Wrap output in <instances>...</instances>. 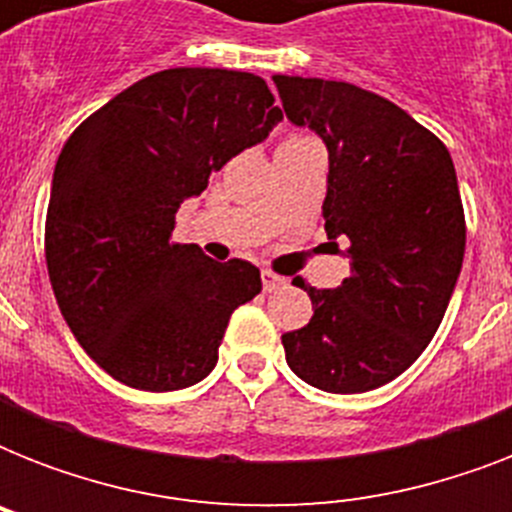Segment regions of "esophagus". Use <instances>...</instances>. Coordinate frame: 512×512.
Wrapping results in <instances>:
<instances>
[{
  "instance_id": "34e87169",
  "label": "esophagus",
  "mask_w": 512,
  "mask_h": 512,
  "mask_svg": "<svg viewBox=\"0 0 512 512\" xmlns=\"http://www.w3.org/2000/svg\"><path fill=\"white\" fill-rule=\"evenodd\" d=\"M260 279H263L265 292H276V289H281L284 284H287V279H281L279 273H273V271H263L260 273Z\"/></svg>"
}]
</instances>
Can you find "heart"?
Returning <instances> with one entry per match:
<instances>
[{
    "label": "heart",
    "mask_w": 512,
    "mask_h": 512,
    "mask_svg": "<svg viewBox=\"0 0 512 512\" xmlns=\"http://www.w3.org/2000/svg\"><path fill=\"white\" fill-rule=\"evenodd\" d=\"M303 138V135H292V138H287V140H300Z\"/></svg>",
    "instance_id": "obj_1"
}]
</instances>
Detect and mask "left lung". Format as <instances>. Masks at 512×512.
Listing matches in <instances>:
<instances>
[{"mask_svg":"<svg viewBox=\"0 0 512 512\" xmlns=\"http://www.w3.org/2000/svg\"><path fill=\"white\" fill-rule=\"evenodd\" d=\"M284 114L329 151L324 228L348 241L350 276L305 289L313 316L281 335L289 369L327 393H366L420 358L465 257L457 172L404 108L348 82L273 76ZM340 252V249H337Z\"/></svg>","mask_w":512,"mask_h":512,"instance_id":"8db88e82","label":"left lung"}]
</instances>
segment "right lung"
<instances>
[{"label": "right lung", "mask_w": 512, "mask_h": 512, "mask_svg": "<svg viewBox=\"0 0 512 512\" xmlns=\"http://www.w3.org/2000/svg\"><path fill=\"white\" fill-rule=\"evenodd\" d=\"M281 119L260 76L167 68L66 140L44 225L47 271L66 324L114 380L167 393L215 369L231 313L263 281L247 260L215 263L175 244V215Z\"/></svg>", "instance_id": "obj_1"}]
</instances>
